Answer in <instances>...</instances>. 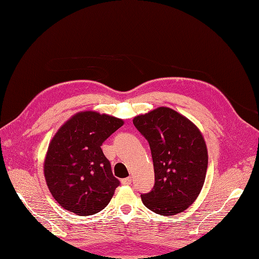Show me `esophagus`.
<instances>
[{
  "label": "esophagus",
  "instance_id": "1",
  "mask_svg": "<svg viewBox=\"0 0 259 259\" xmlns=\"http://www.w3.org/2000/svg\"><path fill=\"white\" fill-rule=\"evenodd\" d=\"M131 177H126V178H124V179H122L121 180V183H122L123 185H130L131 184Z\"/></svg>",
  "mask_w": 259,
  "mask_h": 259
}]
</instances>
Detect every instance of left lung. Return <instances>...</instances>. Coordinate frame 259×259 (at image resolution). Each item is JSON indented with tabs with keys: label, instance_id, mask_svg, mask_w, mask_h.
Instances as JSON below:
<instances>
[{
	"label": "left lung",
	"instance_id": "8db88e82",
	"mask_svg": "<svg viewBox=\"0 0 259 259\" xmlns=\"http://www.w3.org/2000/svg\"><path fill=\"white\" fill-rule=\"evenodd\" d=\"M137 130L149 144L155 185L141 195L151 211L170 216L196 200L208 166L206 142L199 129L175 110L160 107L134 119Z\"/></svg>",
	"mask_w": 259,
	"mask_h": 259
}]
</instances>
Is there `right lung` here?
Instances as JSON below:
<instances>
[{
    "label": "right lung",
    "instance_id": "right-lung-1",
    "mask_svg": "<svg viewBox=\"0 0 259 259\" xmlns=\"http://www.w3.org/2000/svg\"><path fill=\"white\" fill-rule=\"evenodd\" d=\"M123 121L84 111L68 120L49 145L45 176L61 207L80 216L104 209L120 185L101 146Z\"/></svg>",
    "mask_w": 259,
    "mask_h": 259
}]
</instances>
